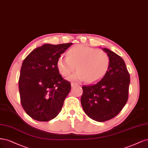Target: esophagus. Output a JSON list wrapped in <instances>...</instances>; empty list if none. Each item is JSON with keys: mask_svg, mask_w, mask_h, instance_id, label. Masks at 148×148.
Listing matches in <instances>:
<instances>
[{"mask_svg": "<svg viewBox=\"0 0 148 148\" xmlns=\"http://www.w3.org/2000/svg\"><path fill=\"white\" fill-rule=\"evenodd\" d=\"M79 84L75 83V82H71V86L72 87H74V86H79Z\"/></svg>", "mask_w": 148, "mask_h": 148, "instance_id": "obj_1", "label": "esophagus"}]
</instances>
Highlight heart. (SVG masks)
Listing matches in <instances>:
<instances>
[{
	"label": "heart",
	"instance_id": "heart-1",
	"mask_svg": "<svg viewBox=\"0 0 148 148\" xmlns=\"http://www.w3.org/2000/svg\"><path fill=\"white\" fill-rule=\"evenodd\" d=\"M110 57L104 50L77 45L68 51L67 57H59L56 66L63 77L69 75L76 66L77 71L70 76L71 80L94 83L105 75L110 66Z\"/></svg>",
	"mask_w": 148,
	"mask_h": 148
}]
</instances>
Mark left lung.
<instances>
[{
  "instance_id": "8db88e82",
  "label": "left lung",
  "mask_w": 148,
  "mask_h": 148,
  "mask_svg": "<svg viewBox=\"0 0 148 148\" xmlns=\"http://www.w3.org/2000/svg\"><path fill=\"white\" fill-rule=\"evenodd\" d=\"M110 57L107 73L97 82L82 87L80 101L84 111L93 120L105 122L116 117L127 102L130 82L124 61L108 49Z\"/></svg>"
}]
</instances>
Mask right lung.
<instances>
[{
	"mask_svg": "<svg viewBox=\"0 0 148 148\" xmlns=\"http://www.w3.org/2000/svg\"><path fill=\"white\" fill-rule=\"evenodd\" d=\"M72 44H44L32 51L23 62L18 81L21 104L34 120L49 121L61 111L71 86L61 77L56 62Z\"/></svg>",
	"mask_w": 148,
	"mask_h": 148,
	"instance_id": "add662e5",
	"label": "right lung"
}]
</instances>
